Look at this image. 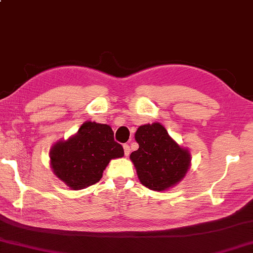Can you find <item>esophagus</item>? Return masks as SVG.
<instances>
[{"label": "esophagus", "mask_w": 253, "mask_h": 253, "mask_svg": "<svg viewBox=\"0 0 253 253\" xmlns=\"http://www.w3.org/2000/svg\"><path fill=\"white\" fill-rule=\"evenodd\" d=\"M123 149H124V154H126V157H127L130 154V145L129 144H123Z\"/></svg>", "instance_id": "esophagus-1"}]
</instances>
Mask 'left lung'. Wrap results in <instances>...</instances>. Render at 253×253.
Wrapping results in <instances>:
<instances>
[{
	"label": "left lung",
	"mask_w": 253,
	"mask_h": 253,
	"mask_svg": "<svg viewBox=\"0 0 253 253\" xmlns=\"http://www.w3.org/2000/svg\"><path fill=\"white\" fill-rule=\"evenodd\" d=\"M139 149L130 154L140 182L154 191L173 188L191 167V153L172 139L161 123L140 126L134 134Z\"/></svg>",
	"instance_id": "8db88e82"
}]
</instances>
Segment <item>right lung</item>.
<instances>
[{
    "label": "right lung",
    "mask_w": 253,
    "mask_h": 253,
    "mask_svg": "<svg viewBox=\"0 0 253 253\" xmlns=\"http://www.w3.org/2000/svg\"><path fill=\"white\" fill-rule=\"evenodd\" d=\"M123 156L110 126L85 121L77 133L52 145L50 166L71 190H81L100 181L110 161Z\"/></svg>",
    "instance_id": "right-lung-1"
}]
</instances>
